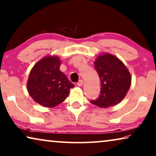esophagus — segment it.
Here are the masks:
<instances>
[{
  "label": "esophagus",
  "mask_w": 156,
  "mask_h": 156,
  "mask_svg": "<svg viewBox=\"0 0 156 156\" xmlns=\"http://www.w3.org/2000/svg\"><path fill=\"white\" fill-rule=\"evenodd\" d=\"M83 85V80H80L77 83V85L78 86H82Z\"/></svg>",
  "instance_id": "1"
}]
</instances>
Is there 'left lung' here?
Segmentation results:
<instances>
[{
  "label": "left lung",
  "mask_w": 156,
  "mask_h": 156,
  "mask_svg": "<svg viewBox=\"0 0 156 156\" xmlns=\"http://www.w3.org/2000/svg\"><path fill=\"white\" fill-rule=\"evenodd\" d=\"M94 64L101 87L99 98L91 103L104 108L117 105L126 96L131 85L129 70L120 59L106 52L97 56Z\"/></svg>",
  "instance_id": "left-lung-1"
}]
</instances>
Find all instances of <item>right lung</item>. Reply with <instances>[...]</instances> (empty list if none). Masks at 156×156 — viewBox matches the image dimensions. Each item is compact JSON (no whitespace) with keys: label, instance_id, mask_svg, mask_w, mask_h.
<instances>
[{"label":"right lung","instance_id":"obj_1","mask_svg":"<svg viewBox=\"0 0 156 156\" xmlns=\"http://www.w3.org/2000/svg\"><path fill=\"white\" fill-rule=\"evenodd\" d=\"M61 60L56 55L42 58L30 71L27 91L35 102L43 107L53 108L63 102L75 87L59 70Z\"/></svg>","mask_w":156,"mask_h":156}]
</instances>
